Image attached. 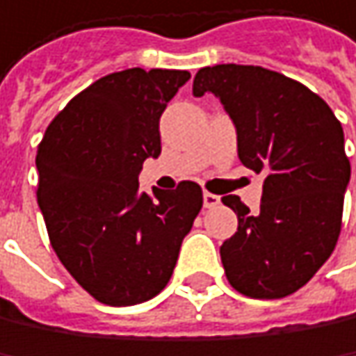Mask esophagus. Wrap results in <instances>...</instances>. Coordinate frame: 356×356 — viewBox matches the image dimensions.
<instances>
[{
  "instance_id": "esophagus-1",
  "label": "esophagus",
  "mask_w": 356,
  "mask_h": 356,
  "mask_svg": "<svg viewBox=\"0 0 356 356\" xmlns=\"http://www.w3.org/2000/svg\"><path fill=\"white\" fill-rule=\"evenodd\" d=\"M203 205H205V209H211V207L220 205V197L211 195V193H203Z\"/></svg>"
}]
</instances>
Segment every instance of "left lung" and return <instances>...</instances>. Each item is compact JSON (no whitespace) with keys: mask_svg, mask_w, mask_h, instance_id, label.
Wrapping results in <instances>:
<instances>
[{"mask_svg":"<svg viewBox=\"0 0 356 356\" xmlns=\"http://www.w3.org/2000/svg\"><path fill=\"white\" fill-rule=\"evenodd\" d=\"M216 95L236 128L238 159L266 174L259 213L222 201L238 230L222 249L228 282L253 298H282L305 286L332 255L350 163L330 105L305 85L261 66L201 68L193 95Z\"/></svg>","mask_w":356,"mask_h":356,"instance_id":"1","label":"left lung"}]
</instances>
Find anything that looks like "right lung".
Instances as JSON below:
<instances>
[{
	"label": "right lung",
	"mask_w": 356,
	"mask_h": 356,
	"mask_svg": "<svg viewBox=\"0 0 356 356\" xmlns=\"http://www.w3.org/2000/svg\"><path fill=\"white\" fill-rule=\"evenodd\" d=\"M191 74L130 68L79 92L37 151L51 247L70 275L111 307L145 302L172 277L184 236L203 207L201 186L138 191L143 161L159 157V118Z\"/></svg>",
	"instance_id": "add662e5"
}]
</instances>
